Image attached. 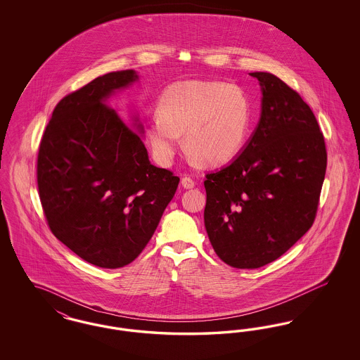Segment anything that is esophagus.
<instances>
[{"label":"esophagus","instance_id":"obj_1","mask_svg":"<svg viewBox=\"0 0 360 360\" xmlns=\"http://www.w3.org/2000/svg\"><path fill=\"white\" fill-rule=\"evenodd\" d=\"M181 184H182V186L185 188H194V185H195V182H194L190 176H184L182 181H181Z\"/></svg>","mask_w":360,"mask_h":360}]
</instances>
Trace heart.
Listing matches in <instances>:
<instances>
[{"label":"heart","mask_w":360,"mask_h":360,"mask_svg":"<svg viewBox=\"0 0 360 360\" xmlns=\"http://www.w3.org/2000/svg\"><path fill=\"white\" fill-rule=\"evenodd\" d=\"M147 137L156 159L170 163L181 136L197 160L221 165L238 154L248 134L252 108L247 91L216 79H188L165 89Z\"/></svg>","instance_id":"heart-1"}]
</instances>
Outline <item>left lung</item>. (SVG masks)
Instances as JSON below:
<instances>
[{"label": "left lung", "instance_id": "left-lung-1", "mask_svg": "<svg viewBox=\"0 0 360 360\" xmlns=\"http://www.w3.org/2000/svg\"><path fill=\"white\" fill-rule=\"evenodd\" d=\"M262 116L243 153L206 174V232L217 257L257 269L282 257L314 223L326 178L324 135L308 103L270 72Z\"/></svg>", "mask_w": 360, "mask_h": 360}]
</instances>
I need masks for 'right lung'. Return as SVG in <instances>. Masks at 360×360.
<instances>
[{
  "mask_svg": "<svg viewBox=\"0 0 360 360\" xmlns=\"http://www.w3.org/2000/svg\"><path fill=\"white\" fill-rule=\"evenodd\" d=\"M137 79L108 72L56 103L37 154V188L53 236L86 262L119 269L153 238L179 178L103 100ZM141 129V125H139Z\"/></svg>",
  "mask_w": 360,
  "mask_h": 360,
  "instance_id": "1",
  "label": "right lung"
}]
</instances>
